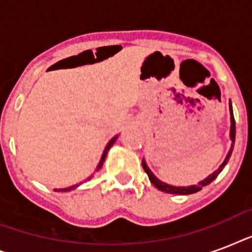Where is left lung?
Instances as JSON below:
<instances>
[{
  "label": "left lung",
  "instance_id": "obj_1",
  "mask_svg": "<svg viewBox=\"0 0 252 252\" xmlns=\"http://www.w3.org/2000/svg\"><path fill=\"white\" fill-rule=\"evenodd\" d=\"M230 120H231V126H230V138L231 141H233V144H234V140H235V120H234V115H233V110H231V103H230ZM231 150H233V145H231V149L230 152H229V154H227L226 159L223 161V163L221 166H220L217 170H216L213 174H211V175L208 176V178H205V179L203 180V182H200L199 184H195V186H189V187H174V186H170V184H166L163 183V182H161V180H158L156 176L153 175V172L150 171L149 167L146 166L145 161H142V167H144V170H145V172L148 174V176H149L150 182L153 183L154 187H157L158 189H161V191L163 192H167V193H174V195H189V193H195V192L200 191L201 188L204 187V186H208L209 183H212L213 180L217 178V175H219L220 172L222 171V168L225 167V165H226V162L229 161V158H230V154H231Z\"/></svg>",
  "mask_w": 252,
  "mask_h": 252
}]
</instances>
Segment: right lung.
Returning a JSON list of instances; mask_svg holds the SVG:
<instances>
[{
  "mask_svg": "<svg viewBox=\"0 0 252 252\" xmlns=\"http://www.w3.org/2000/svg\"><path fill=\"white\" fill-rule=\"evenodd\" d=\"M116 138H118V136H115V137L112 138V140H111V141L108 142V144H107L106 149H104V152H103L102 159H100V162H99L98 168H96V170H99V168L102 167L103 162H104V159H106V156H107V153H108V150H110V148H111V146H112V145H114V144H115V141H116ZM91 178H93V175H91V176H89V179H91ZM77 186H78V184H77ZM77 186H72V187H69V188H64V189H61V191H70V189H73V188H76Z\"/></svg>",
  "mask_w": 252,
  "mask_h": 252,
  "instance_id": "1",
  "label": "right lung"
}]
</instances>
